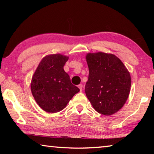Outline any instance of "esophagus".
Returning <instances> with one entry per match:
<instances>
[{
	"label": "esophagus",
	"mask_w": 154,
	"mask_h": 154,
	"mask_svg": "<svg viewBox=\"0 0 154 154\" xmlns=\"http://www.w3.org/2000/svg\"><path fill=\"white\" fill-rule=\"evenodd\" d=\"M78 88H79L80 92H82V88H83V85H82V84H79V85H78Z\"/></svg>",
	"instance_id": "esophagus-1"
}]
</instances>
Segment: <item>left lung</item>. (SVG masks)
<instances>
[{
    "mask_svg": "<svg viewBox=\"0 0 154 154\" xmlns=\"http://www.w3.org/2000/svg\"><path fill=\"white\" fill-rule=\"evenodd\" d=\"M89 69L85 92L98 113L111 116L126 103L131 87L130 72L120 59L111 54L88 53Z\"/></svg>",
    "mask_w": 154,
    "mask_h": 154,
    "instance_id": "left-lung-1",
    "label": "left lung"
}]
</instances>
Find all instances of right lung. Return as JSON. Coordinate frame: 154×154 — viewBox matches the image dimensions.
<instances>
[{"instance_id":"add662e5","label":"right lung","mask_w":154,"mask_h":154,"mask_svg":"<svg viewBox=\"0 0 154 154\" xmlns=\"http://www.w3.org/2000/svg\"><path fill=\"white\" fill-rule=\"evenodd\" d=\"M68 60L69 57L60 54L46 56L32 77L30 88L33 97L38 106L48 113L62 111L79 92L64 70Z\"/></svg>"}]
</instances>
